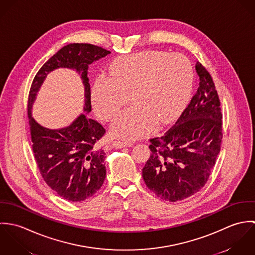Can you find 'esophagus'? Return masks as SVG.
I'll return each mask as SVG.
<instances>
[{
    "label": "esophagus",
    "instance_id": "esophagus-1",
    "mask_svg": "<svg viewBox=\"0 0 255 255\" xmlns=\"http://www.w3.org/2000/svg\"><path fill=\"white\" fill-rule=\"evenodd\" d=\"M131 145H132V142H130V141H120V140H117V141L113 142V147H115V148H124V147Z\"/></svg>",
    "mask_w": 255,
    "mask_h": 255
}]
</instances>
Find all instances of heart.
I'll return each mask as SVG.
<instances>
[{
  "label": "heart",
  "mask_w": 255,
  "mask_h": 255,
  "mask_svg": "<svg viewBox=\"0 0 255 255\" xmlns=\"http://www.w3.org/2000/svg\"><path fill=\"white\" fill-rule=\"evenodd\" d=\"M192 81V67L182 54L146 51L119 59L112 65L110 75H98L91 98L97 114L109 120L130 95L133 105L113 120L111 132L116 137L135 139L181 113Z\"/></svg>",
  "instance_id": "b5f03b06"
}]
</instances>
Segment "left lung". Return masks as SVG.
Wrapping results in <instances>:
<instances>
[{
    "label": "left lung",
    "instance_id": "obj_1",
    "mask_svg": "<svg viewBox=\"0 0 255 255\" xmlns=\"http://www.w3.org/2000/svg\"><path fill=\"white\" fill-rule=\"evenodd\" d=\"M199 87L190 103L160 137L150 139V157L142 169L147 187L175 202L199 191L207 182L221 148L222 113L210 73L195 65Z\"/></svg>",
    "mask_w": 255,
    "mask_h": 255
}]
</instances>
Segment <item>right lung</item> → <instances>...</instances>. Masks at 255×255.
Instances as JSON below:
<instances>
[{"instance_id": "obj_1", "label": "right lung", "mask_w": 255, "mask_h": 255, "mask_svg": "<svg viewBox=\"0 0 255 255\" xmlns=\"http://www.w3.org/2000/svg\"><path fill=\"white\" fill-rule=\"evenodd\" d=\"M111 54L92 44L73 43L59 50L38 71L28 96L27 113L37 166L46 183L69 201H83L95 194L106 178V153L98 140L105 128L87 115L91 112V92L87 76L89 65ZM70 68L81 75L85 85V114L68 127L48 129L32 117V107L46 75L57 68Z\"/></svg>"}]
</instances>
